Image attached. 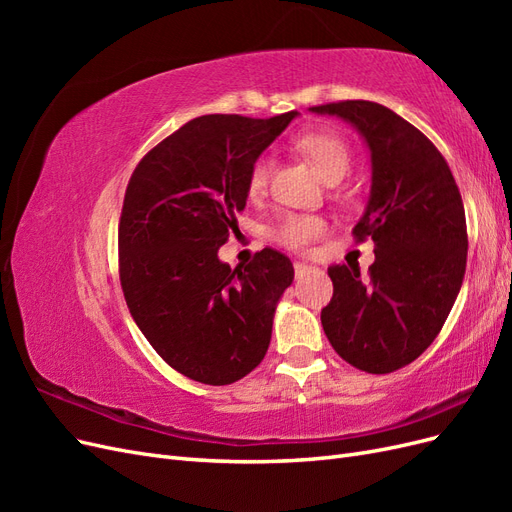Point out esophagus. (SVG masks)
<instances>
[{
    "mask_svg": "<svg viewBox=\"0 0 512 512\" xmlns=\"http://www.w3.org/2000/svg\"><path fill=\"white\" fill-rule=\"evenodd\" d=\"M309 269H312V267L305 265V262H294V273H297V277H303Z\"/></svg>",
    "mask_w": 512,
    "mask_h": 512,
    "instance_id": "1",
    "label": "esophagus"
}]
</instances>
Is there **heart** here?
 Segmentation results:
<instances>
[{
	"mask_svg": "<svg viewBox=\"0 0 512 512\" xmlns=\"http://www.w3.org/2000/svg\"><path fill=\"white\" fill-rule=\"evenodd\" d=\"M294 147L312 158L322 177L329 183H339L350 173V149L342 138L329 132H303L294 138ZM271 173V158L258 156L247 175V190L252 196L265 192ZM324 222L318 215L286 213L271 228V239L290 250H305L318 237H322Z\"/></svg>",
	"mask_w": 512,
	"mask_h": 512,
	"instance_id": "1",
	"label": "heart"
}]
</instances>
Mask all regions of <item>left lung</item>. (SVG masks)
<instances>
[{"instance_id":"8db88e82","label":"left lung","mask_w":512,"mask_h":512,"mask_svg":"<svg viewBox=\"0 0 512 512\" xmlns=\"http://www.w3.org/2000/svg\"><path fill=\"white\" fill-rule=\"evenodd\" d=\"M352 123L371 151V194L356 241L371 237L376 260L333 265V299L320 320L344 361L391 374L438 337L457 299L468 258L461 194L442 153L404 117L378 102L344 100L309 108Z\"/></svg>"}]
</instances>
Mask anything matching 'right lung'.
<instances>
[{
    "mask_svg": "<svg viewBox=\"0 0 512 512\" xmlns=\"http://www.w3.org/2000/svg\"><path fill=\"white\" fill-rule=\"evenodd\" d=\"M297 115L196 117L130 177L119 220L123 297L153 350L196 382L232 384L267 354L292 262L265 247L230 269L218 250L245 209L254 160Z\"/></svg>",
    "mask_w": 512,
    "mask_h": 512,
    "instance_id": "1",
    "label": "right lung"
}]
</instances>
